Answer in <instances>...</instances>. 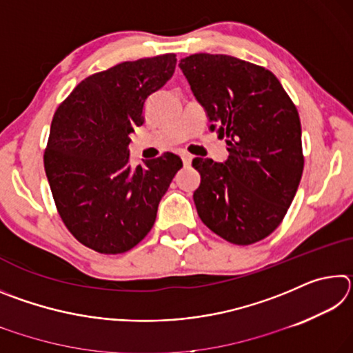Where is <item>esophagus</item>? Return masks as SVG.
Masks as SVG:
<instances>
[{"label":"esophagus","mask_w":353,"mask_h":353,"mask_svg":"<svg viewBox=\"0 0 353 353\" xmlns=\"http://www.w3.org/2000/svg\"><path fill=\"white\" fill-rule=\"evenodd\" d=\"M191 160H193V157H191L190 154H182V162H183L185 166H190Z\"/></svg>","instance_id":"34e87169"}]
</instances>
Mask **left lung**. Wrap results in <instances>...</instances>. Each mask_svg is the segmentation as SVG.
<instances>
[{
	"label": "left lung",
	"mask_w": 353,
	"mask_h": 353,
	"mask_svg": "<svg viewBox=\"0 0 353 353\" xmlns=\"http://www.w3.org/2000/svg\"><path fill=\"white\" fill-rule=\"evenodd\" d=\"M210 130L225 139L224 163L196 157L199 218L229 243L266 238L288 212L303 171L296 105L270 70L225 54H193L179 62Z\"/></svg>",
	"instance_id": "8db88e82"
}]
</instances>
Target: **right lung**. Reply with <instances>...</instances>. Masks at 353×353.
Here are the masks:
<instances>
[{"label": "right lung", "instance_id": "right-lung-1", "mask_svg": "<svg viewBox=\"0 0 353 353\" xmlns=\"http://www.w3.org/2000/svg\"><path fill=\"white\" fill-rule=\"evenodd\" d=\"M176 62V54H163L88 76L52 118L45 151L52 198L67 229L97 252L137 246L182 168L172 152L129 165L130 134L145 123L148 98L171 79Z\"/></svg>", "mask_w": 353, "mask_h": 353}]
</instances>
